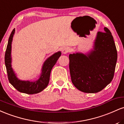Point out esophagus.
<instances>
[{
	"instance_id": "34e87169",
	"label": "esophagus",
	"mask_w": 124,
	"mask_h": 124,
	"mask_svg": "<svg viewBox=\"0 0 124 124\" xmlns=\"http://www.w3.org/2000/svg\"><path fill=\"white\" fill-rule=\"evenodd\" d=\"M70 50V48L68 47V46H65V47H63L62 48V53L63 54H66L67 53H68V52H69Z\"/></svg>"
}]
</instances>
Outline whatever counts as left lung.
Returning a JSON list of instances; mask_svg holds the SVG:
<instances>
[{
  "label": "left lung",
  "mask_w": 124,
  "mask_h": 124,
  "mask_svg": "<svg viewBox=\"0 0 124 124\" xmlns=\"http://www.w3.org/2000/svg\"><path fill=\"white\" fill-rule=\"evenodd\" d=\"M99 31L89 54H70L69 70L72 83L84 93L100 92L110 83L116 69L117 51L113 37L107 27Z\"/></svg>",
  "instance_id": "8db88e82"
}]
</instances>
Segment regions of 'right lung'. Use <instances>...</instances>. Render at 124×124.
<instances>
[{"instance_id":"obj_1","label":"right lung","mask_w":124,"mask_h":124,"mask_svg":"<svg viewBox=\"0 0 124 124\" xmlns=\"http://www.w3.org/2000/svg\"><path fill=\"white\" fill-rule=\"evenodd\" d=\"M15 28L13 30L8 38V46L5 52V62L8 73V79L11 85L21 93L33 94L42 92L49 83L51 70L61 55V51L56 52L46 59L42 65V70L39 79L34 82L21 80L16 76L12 68V42L15 34Z\"/></svg>"}]
</instances>
